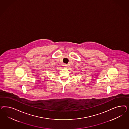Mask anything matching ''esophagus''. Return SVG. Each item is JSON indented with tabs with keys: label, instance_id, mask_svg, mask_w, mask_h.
<instances>
[{
	"label": "esophagus",
	"instance_id": "34e87169",
	"mask_svg": "<svg viewBox=\"0 0 129 129\" xmlns=\"http://www.w3.org/2000/svg\"><path fill=\"white\" fill-rule=\"evenodd\" d=\"M63 66H64V68H67V66H68V65H67L66 64H63Z\"/></svg>",
	"mask_w": 129,
	"mask_h": 129
}]
</instances>
